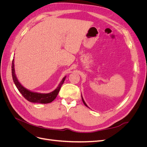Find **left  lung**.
<instances>
[{
  "instance_id": "left-lung-1",
  "label": "left lung",
  "mask_w": 147,
  "mask_h": 147,
  "mask_svg": "<svg viewBox=\"0 0 147 147\" xmlns=\"http://www.w3.org/2000/svg\"><path fill=\"white\" fill-rule=\"evenodd\" d=\"M82 101H83V104H84V105H85V106H86L87 107H88V105H86V104L85 103V102H84V99H83V97H82Z\"/></svg>"
}]
</instances>
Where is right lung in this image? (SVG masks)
Wrapping results in <instances>:
<instances>
[{
  "label": "right lung",
  "mask_w": 147,
  "mask_h": 147,
  "mask_svg": "<svg viewBox=\"0 0 147 147\" xmlns=\"http://www.w3.org/2000/svg\"><path fill=\"white\" fill-rule=\"evenodd\" d=\"M11 73H12V78L13 82L15 84V85L18 90L20 92L21 94L23 96V97L26 99L30 102H34V103H40V104H48L50 103L53 100H54L57 94L59 92L60 89L64 82L66 77H64L60 83L59 84L58 86L57 87L55 90L53 91L45 94V93H38L36 92L30 91L27 89L25 88L22 84L19 82L18 80L15 71V65H14V59L12 61L11 65Z\"/></svg>",
  "instance_id": "obj_1"
}]
</instances>
